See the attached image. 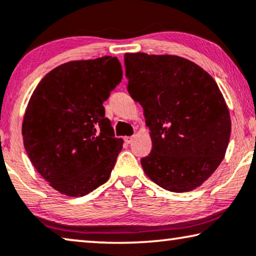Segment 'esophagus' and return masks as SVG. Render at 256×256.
<instances>
[{"instance_id":"1","label":"esophagus","mask_w":256,"mask_h":256,"mask_svg":"<svg viewBox=\"0 0 256 256\" xmlns=\"http://www.w3.org/2000/svg\"><path fill=\"white\" fill-rule=\"evenodd\" d=\"M132 140H134V136H127V137H124V142L127 143V144L132 143Z\"/></svg>"}]
</instances>
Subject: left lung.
<instances>
[{"label": "left lung", "instance_id": "left-lung-1", "mask_svg": "<svg viewBox=\"0 0 256 256\" xmlns=\"http://www.w3.org/2000/svg\"><path fill=\"white\" fill-rule=\"evenodd\" d=\"M127 90L143 107L152 140L140 159L154 184L174 192L201 186L226 152L231 119L217 83L176 55L124 54Z\"/></svg>", "mask_w": 256, "mask_h": 256}]
</instances>
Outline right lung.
<instances>
[{
	"instance_id": "add662e5",
	"label": "right lung",
	"mask_w": 256,
	"mask_h": 256,
	"mask_svg": "<svg viewBox=\"0 0 256 256\" xmlns=\"http://www.w3.org/2000/svg\"><path fill=\"white\" fill-rule=\"evenodd\" d=\"M121 78L116 58L70 61L33 91L22 126L24 148L61 194L84 196L108 180L124 140L114 136L102 102Z\"/></svg>"
}]
</instances>
